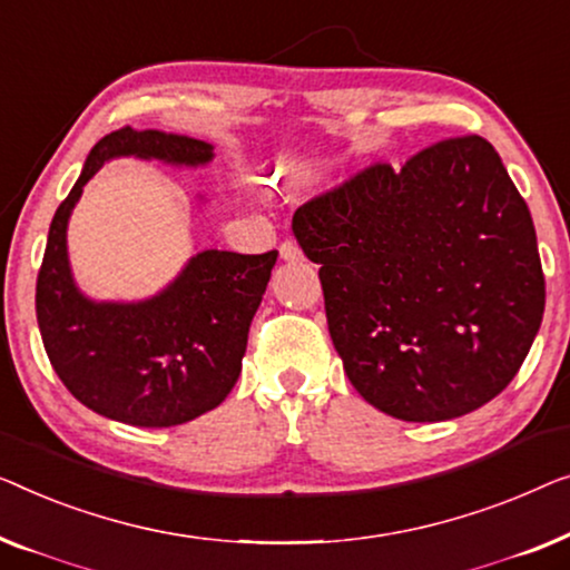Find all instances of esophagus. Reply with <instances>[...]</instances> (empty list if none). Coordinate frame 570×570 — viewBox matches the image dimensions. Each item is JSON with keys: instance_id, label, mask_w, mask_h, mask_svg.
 <instances>
[{"instance_id": "esophagus-1", "label": "esophagus", "mask_w": 570, "mask_h": 570, "mask_svg": "<svg viewBox=\"0 0 570 570\" xmlns=\"http://www.w3.org/2000/svg\"><path fill=\"white\" fill-rule=\"evenodd\" d=\"M278 253H282V258H284L286 263H296V261H302V258H304L302 247L296 245L294 239H284L282 247H278Z\"/></svg>"}]
</instances>
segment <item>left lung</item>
I'll list each match as a JSON object with an SVG mask.
<instances>
[{
	"label": "left lung",
	"instance_id": "left-lung-1",
	"mask_svg": "<svg viewBox=\"0 0 570 570\" xmlns=\"http://www.w3.org/2000/svg\"><path fill=\"white\" fill-rule=\"evenodd\" d=\"M351 384L400 421L460 419L514 380L544 312L532 214L499 151L456 136L294 212Z\"/></svg>",
	"mask_w": 570,
	"mask_h": 570
}]
</instances>
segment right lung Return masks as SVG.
Wrapping results in <instances>:
<instances>
[{"label": "right lung", "mask_w": 570, "mask_h": 570, "mask_svg": "<svg viewBox=\"0 0 570 570\" xmlns=\"http://www.w3.org/2000/svg\"><path fill=\"white\" fill-rule=\"evenodd\" d=\"M118 157L204 167L214 147L131 126L95 144L48 229L36 286L38 327L53 372L90 411L128 426H180L214 411L235 387L278 253L202 250L149 299H90L71 274L67 227L87 180Z\"/></svg>", "instance_id": "1"}]
</instances>
